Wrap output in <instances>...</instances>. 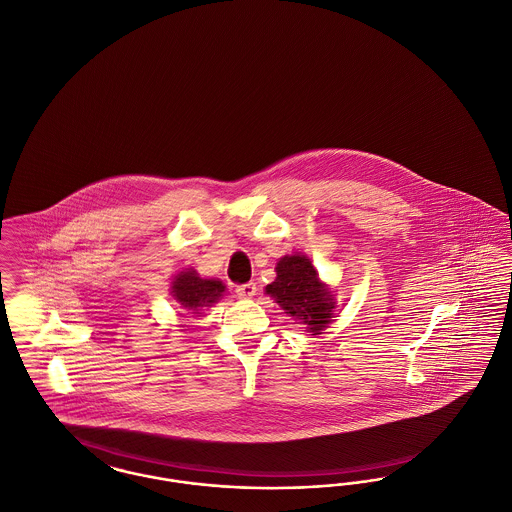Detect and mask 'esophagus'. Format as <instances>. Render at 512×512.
<instances>
[{"label":"esophagus","mask_w":512,"mask_h":512,"mask_svg":"<svg viewBox=\"0 0 512 512\" xmlns=\"http://www.w3.org/2000/svg\"><path fill=\"white\" fill-rule=\"evenodd\" d=\"M255 293H257L255 282H247V284H242V286H236V295L240 299H251Z\"/></svg>","instance_id":"esophagus-1"}]
</instances>
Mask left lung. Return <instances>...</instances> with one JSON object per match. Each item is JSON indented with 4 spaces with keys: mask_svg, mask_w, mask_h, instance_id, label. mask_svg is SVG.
Masks as SVG:
<instances>
[{
    "mask_svg": "<svg viewBox=\"0 0 512 512\" xmlns=\"http://www.w3.org/2000/svg\"><path fill=\"white\" fill-rule=\"evenodd\" d=\"M265 292L313 336L332 322L336 301L326 284L320 282L311 259L305 255H286L276 263V278Z\"/></svg>",
    "mask_w": 512,
    "mask_h": 512,
    "instance_id": "8db88e82",
    "label": "left lung"
}]
</instances>
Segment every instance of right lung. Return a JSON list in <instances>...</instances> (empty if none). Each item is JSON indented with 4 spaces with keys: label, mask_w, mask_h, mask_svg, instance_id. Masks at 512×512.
I'll use <instances>...</instances> for the list:
<instances>
[{
    "label": "right lung",
    "mask_w": 512,
    "mask_h": 512,
    "mask_svg": "<svg viewBox=\"0 0 512 512\" xmlns=\"http://www.w3.org/2000/svg\"><path fill=\"white\" fill-rule=\"evenodd\" d=\"M171 290L182 311L201 313V309L219 301L226 286L215 278H201L194 268H188L174 276Z\"/></svg>",
    "instance_id": "obj_1"
}]
</instances>
